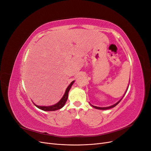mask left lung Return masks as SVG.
<instances>
[{
  "label": "left lung",
  "mask_w": 151,
  "mask_h": 151,
  "mask_svg": "<svg viewBox=\"0 0 151 151\" xmlns=\"http://www.w3.org/2000/svg\"><path fill=\"white\" fill-rule=\"evenodd\" d=\"M128 88H127V91H126V92L127 91V90H128ZM126 92H125V93H126ZM125 94L123 95V98L124 97V96H125ZM123 98L120 100L119 101H118L116 103H115V104H113V105H112V106H108V107H104V108H101V107H98V106H93V105H91V106H92L93 108H96V109H110V108H113V107H115V106H116V105L119 103L120 101H121V100L123 99Z\"/></svg>",
  "instance_id": "obj_1"
}]
</instances>
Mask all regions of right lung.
<instances>
[{
    "instance_id": "obj_1",
    "label": "right lung",
    "mask_w": 151,
    "mask_h": 151,
    "mask_svg": "<svg viewBox=\"0 0 151 151\" xmlns=\"http://www.w3.org/2000/svg\"><path fill=\"white\" fill-rule=\"evenodd\" d=\"M74 81H72V83L70 84V85L67 87V88L65 91V93L63 95V96L62 97V98L59 101L57 104L52 105V106H38V105H36L35 106L38 108L40 109H42L43 111H55L57 110V109H59L62 108L63 106H64L65 103H66L67 98H68V91H69L72 85L74 84Z\"/></svg>"
}]
</instances>
